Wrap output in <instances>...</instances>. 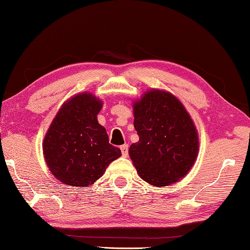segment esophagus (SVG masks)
<instances>
[{
	"mask_svg": "<svg viewBox=\"0 0 250 250\" xmlns=\"http://www.w3.org/2000/svg\"><path fill=\"white\" fill-rule=\"evenodd\" d=\"M120 149H121V153H122V156H124V157H126V156H128V150H129V146H128V145H124V146H120Z\"/></svg>",
	"mask_w": 250,
	"mask_h": 250,
	"instance_id": "34e87169",
	"label": "esophagus"
}]
</instances>
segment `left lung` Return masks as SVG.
<instances>
[{
    "label": "left lung",
    "instance_id": "obj_1",
    "mask_svg": "<svg viewBox=\"0 0 250 250\" xmlns=\"http://www.w3.org/2000/svg\"><path fill=\"white\" fill-rule=\"evenodd\" d=\"M134 129L139 141L129 148L141 179L165 187L189 172L199 150L191 117L173 94L149 90L133 102Z\"/></svg>",
    "mask_w": 250,
    "mask_h": 250
}]
</instances>
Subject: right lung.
I'll return each instance as SVG.
<instances>
[{
  "label": "right lung",
  "instance_id": "add662e5",
  "mask_svg": "<svg viewBox=\"0 0 250 250\" xmlns=\"http://www.w3.org/2000/svg\"><path fill=\"white\" fill-rule=\"evenodd\" d=\"M101 108L96 96L79 93L63 104L47 130L43 154L51 173L62 184L88 187L121 156L98 122Z\"/></svg>",
  "mask_w": 250,
  "mask_h": 250
}]
</instances>
